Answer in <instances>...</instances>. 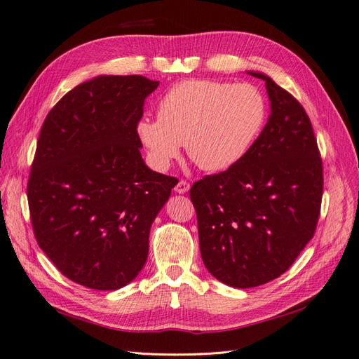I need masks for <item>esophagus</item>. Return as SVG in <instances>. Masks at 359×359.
Listing matches in <instances>:
<instances>
[{
    "label": "esophagus",
    "instance_id": "esophagus-1",
    "mask_svg": "<svg viewBox=\"0 0 359 359\" xmlns=\"http://www.w3.org/2000/svg\"><path fill=\"white\" fill-rule=\"evenodd\" d=\"M190 190V184L187 182V181H184V180H180L178 182H177V186H175V191L177 193H187Z\"/></svg>",
    "mask_w": 359,
    "mask_h": 359
}]
</instances>
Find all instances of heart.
<instances>
[{"label": "heart", "mask_w": 359, "mask_h": 359, "mask_svg": "<svg viewBox=\"0 0 359 359\" xmlns=\"http://www.w3.org/2000/svg\"><path fill=\"white\" fill-rule=\"evenodd\" d=\"M157 116L142 118L136 126L156 169H168L184 144L201 169L223 172L255 145L266 123L268 103L252 83L187 79L161 95Z\"/></svg>", "instance_id": "1"}]
</instances>
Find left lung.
<instances>
[{
  "label": "left lung",
  "mask_w": 359,
  "mask_h": 359,
  "mask_svg": "<svg viewBox=\"0 0 359 359\" xmlns=\"http://www.w3.org/2000/svg\"><path fill=\"white\" fill-rule=\"evenodd\" d=\"M271 115L248 154L190 189L201 255L222 283L256 287L292 266L316 231L322 158L307 112L269 76Z\"/></svg>",
  "instance_id": "8db88e82"
}]
</instances>
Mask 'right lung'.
<instances>
[{"label":"right lung","mask_w":359,"mask_h":359,"mask_svg":"<svg viewBox=\"0 0 359 359\" xmlns=\"http://www.w3.org/2000/svg\"><path fill=\"white\" fill-rule=\"evenodd\" d=\"M157 86L139 74L97 76L41 126L27 186L32 231L61 274L85 287L116 290L136 278L178 182L140 156L136 126Z\"/></svg>","instance_id":"right-lung-1"}]
</instances>
